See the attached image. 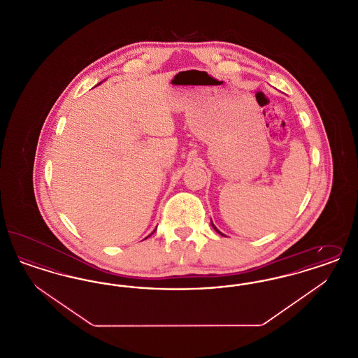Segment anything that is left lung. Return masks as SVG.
<instances>
[{
	"instance_id": "1",
	"label": "left lung",
	"mask_w": 358,
	"mask_h": 358,
	"mask_svg": "<svg viewBox=\"0 0 358 358\" xmlns=\"http://www.w3.org/2000/svg\"><path fill=\"white\" fill-rule=\"evenodd\" d=\"M210 224H212V227H213V229H215V231H216V232H217V234H220V235H222V236H224V234H222V232H220V231H219V229H217V228H216V225H215V224H213V222H212V220H210Z\"/></svg>"
}]
</instances>
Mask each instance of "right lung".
<instances>
[{
	"label": "right lung",
	"mask_w": 358,
	"mask_h": 358,
	"mask_svg": "<svg viewBox=\"0 0 358 358\" xmlns=\"http://www.w3.org/2000/svg\"><path fill=\"white\" fill-rule=\"evenodd\" d=\"M99 85H101V83H99ZM150 235H152V234H150ZM148 238H149V236H148Z\"/></svg>",
	"instance_id": "add662e5"
}]
</instances>
